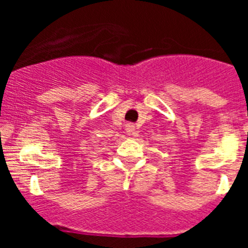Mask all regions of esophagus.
Masks as SVG:
<instances>
[{"instance_id":"34e87169","label":"esophagus","mask_w":248,"mask_h":248,"mask_svg":"<svg viewBox=\"0 0 248 248\" xmlns=\"http://www.w3.org/2000/svg\"><path fill=\"white\" fill-rule=\"evenodd\" d=\"M125 130L129 135H137V129L133 123H128L125 125Z\"/></svg>"}]
</instances>
